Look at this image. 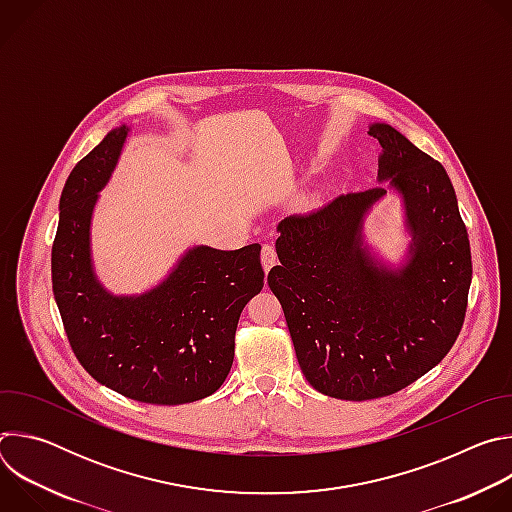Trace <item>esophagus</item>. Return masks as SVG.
Instances as JSON below:
<instances>
[{"instance_id": "34e87169", "label": "esophagus", "mask_w": 512, "mask_h": 512, "mask_svg": "<svg viewBox=\"0 0 512 512\" xmlns=\"http://www.w3.org/2000/svg\"><path fill=\"white\" fill-rule=\"evenodd\" d=\"M261 263H263L265 271H269L273 265H277V251H275V247L271 243L263 245V249H261Z\"/></svg>"}]
</instances>
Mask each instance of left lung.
Segmentation results:
<instances>
[{"instance_id": "8db88e82", "label": "left lung", "mask_w": 512, "mask_h": 512, "mask_svg": "<svg viewBox=\"0 0 512 512\" xmlns=\"http://www.w3.org/2000/svg\"><path fill=\"white\" fill-rule=\"evenodd\" d=\"M379 180L403 192L415 249L399 273L360 245V218L383 186L350 192L279 223L281 265L267 283L279 300L308 383L336 399L369 401L421 379L450 352L464 326L472 281L468 229L444 166L391 125Z\"/></svg>"}]
</instances>
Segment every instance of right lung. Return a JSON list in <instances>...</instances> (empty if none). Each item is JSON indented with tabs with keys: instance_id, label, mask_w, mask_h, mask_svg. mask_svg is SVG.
I'll return each mask as SVG.
<instances>
[{
	"instance_id": "right-lung-1",
	"label": "right lung",
	"mask_w": 512,
	"mask_h": 512,
	"mask_svg": "<svg viewBox=\"0 0 512 512\" xmlns=\"http://www.w3.org/2000/svg\"><path fill=\"white\" fill-rule=\"evenodd\" d=\"M127 129L117 127L72 168L52 243V291L68 344L101 385L133 401L182 405L221 389L247 302L263 289L261 245L192 249L150 294L113 298L97 283L89 223Z\"/></svg>"
}]
</instances>
